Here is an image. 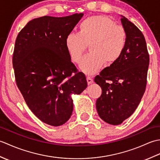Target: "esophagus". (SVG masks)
<instances>
[{
	"instance_id": "esophagus-1",
	"label": "esophagus",
	"mask_w": 160,
	"mask_h": 160,
	"mask_svg": "<svg viewBox=\"0 0 160 160\" xmlns=\"http://www.w3.org/2000/svg\"><path fill=\"white\" fill-rule=\"evenodd\" d=\"M87 83H88V84H92V82H93V80L92 78H91V77H89V76H87Z\"/></svg>"
}]
</instances>
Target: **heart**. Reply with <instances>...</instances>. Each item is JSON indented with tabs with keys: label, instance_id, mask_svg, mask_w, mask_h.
Masks as SVG:
<instances>
[{
	"label": "heart",
	"instance_id": "b5f03b06",
	"mask_svg": "<svg viewBox=\"0 0 160 160\" xmlns=\"http://www.w3.org/2000/svg\"><path fill=\"white\" fill-rule=\"evenodd\" d=\"M127 36L124 28L111 18L93 16L84 19L78 33H70L65 46L71 60L78 63L89 45V52L81 61L80 69L87 74L99 70L104 63L111 65L120 58L126 49Z\"/></svg>",
	"mask_w": 160,
	"mask_h": 160
}]
</instances>
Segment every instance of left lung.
I'll list each match as a JSON object with an SVG mask.
<instances>
[{"mask_svg": "<svg viewBox=\"0 0 160 160\" xmlns=\"http://www.w3.org/2000/svg\"><path fill=\"white\" fill-rule=\"evenodd\" d=\"M127 36L126 49L116 62L95 77L102 92L96 101L100 118L112 125L122 124L136 109L147 85L149 55L143 33L121 16Z\"/></svg>", "mask_w": 160, "mask_h": 160, "instance_id": "1", "label": "left lung"}]
</instances>
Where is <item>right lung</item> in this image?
<instances>
[{
    "mask_svg": "<svg viewBox=\"0 0 160 160\" xmlns=\"http://www.w3.org/2000/svg\"><path fill=\"white\" fill-rule=\"evenodd\" d=\"M83 13L42 16L27 24L17 36L13 67L17 86L33 113L58 127L70 118L72 95L87 87L86 77L71 61L65 40Z\"/></svg>",
    "mask_w": 160,
    "mask_h": 160,
    "instance_id": "right-lung-1",
    "label": "right lung"
}]
</instances>
